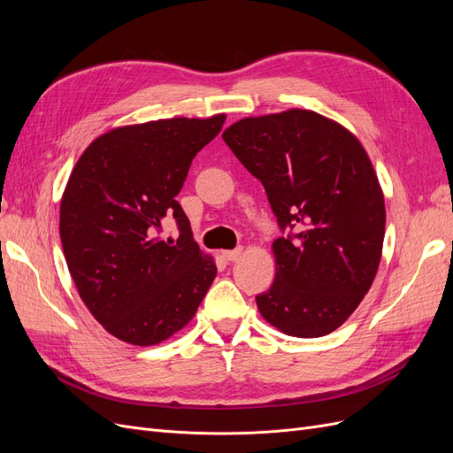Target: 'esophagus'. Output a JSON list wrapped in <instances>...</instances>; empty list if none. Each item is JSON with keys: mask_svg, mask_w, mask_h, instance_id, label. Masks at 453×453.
<instances>
[{"mask_svg": "<svg viewBox=\"0 0 453 453\" xmlns=\"http://www.w3.org/2000/svg\"><path fill=\"white\" fill-rule=\"evenodd\" d=\"M242 255H243V250H242V248L232 250V251H223L225 260H230V263H234V260H238Z\"/></svg>", "mask_w": 453, "mask_h": 453, "instance_id": "esophagus-1", "label": "esophagus"}]
</instances>
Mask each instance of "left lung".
Returning <instances> with one entry per match:
<instances>
[{
  "mask_svg": "<svg viewBox=\"0 0 453 453\" xmlns=\"http://www.w3.org/2000/svg\"><path fill=\"white\" fill-rule=\"evenodd\" d=\"M263 183L281 230L272 243L276 278L257 296L278 331L318 338L344 323L372 285L386 234V203L365 147L308 109L245 117L223 132Z\"/></svg>",
  "mask_w": 453,
  "mask_h": 453,
  "instance_id": "1",
  "label": "left lung"
}]
</instances>
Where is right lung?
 <instances>
[{
  "mask_svg": "<svg viewBox=\"0 0 453 453\" xmlns=\"http://www.w3.org/2000/svg\"><path fill=\"white\" fill-rule=\"evenodd\" d=\"M225 119L173 117L113 128L72 170L60 202L65 263L94 319L122 342L155 346L181 331L217 276L175 196ZM166 216L180 226L175 242L157 236Z\"/></svg>",
  "mask_w": 453,
  "mask_h": 453,
  "instance_id": "1",
  "label": "right lung"
}]
</instances>
